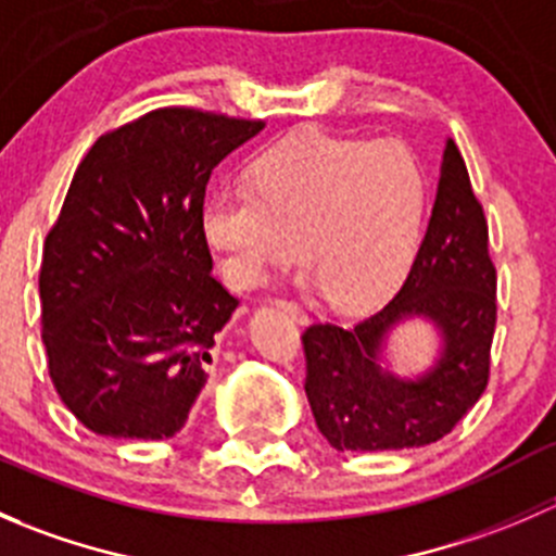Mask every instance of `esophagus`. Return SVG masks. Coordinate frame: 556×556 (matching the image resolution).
<instances>
[{
    "instance_id": "34e87169",
    "label": "esophagus",
    "mask_w": 556,
    "mask_h": 556,
    "mask_svg": "<svg viewBox=\"0 0 556 556\" xmlns=\"http://www.w3.org/2000/svg\"><path fill=\"white\" fill-rule=\"evenodd\" d=\"M277 306H279V309H285V312H290V314H293L295 319H299V317H304V309H301L299 304H293V301H277Z\"/></svg>"
}]
</instances>
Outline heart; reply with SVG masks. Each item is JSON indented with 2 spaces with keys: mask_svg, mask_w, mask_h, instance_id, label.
Returning <instances> with one entry per match:
<instances>
[{
  "mask_svg": "<svg viewBox=\"0 0 556 556\" xmlns=\"http://www.w3.org/2000/svg\"><path fill=\"white\" fill-rule=\"evenodd\" d=\"M428 174L403 142L309 134L257 155L247 188H217L201 233L233 290H252L290 252L336 306L387 299L412 271L428 220Z\"/></svg>",
  "mask_w": 556,
  "mask_h": 556,
  "instance_id": "1",
  "label": "heart"
}]
</instances>
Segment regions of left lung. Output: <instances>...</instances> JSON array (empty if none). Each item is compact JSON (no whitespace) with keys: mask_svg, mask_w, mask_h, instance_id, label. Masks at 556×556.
I'll return each instance as SVG.
<instances>
[{"mask_svg":"<svg viewBox=\"0 0 556 556\" xmlns=\"http://www.w3.org/2000/svg\"><path fill=\"white\" fill-rule=\"evenodd\" d=\"M495 285L484 212L450 139L428 233L395 299L350 328L314 323L304 333L306 397L328 444L390 452L444 439L490 379ZM408 324H425L437 350L428 367L397 375L391 344Z\"/></svg>","mask_w":556,"mask_h":556,"instance_id":"8db88e82","label":"left lung"}]
</instances>
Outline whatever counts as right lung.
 <instances>
[{
  "label": "right lung",
  "mask_w": 556,
  "mask_h": 556,
  "mask_svg": "<svg viewBox=\"0 0 556 556\" xmlns=\"http://www.w3.org/2000/svg\"><path fill=\"white\" fill-rule=\"evenodd\" d=\"M261 121L166 106L83 159L45 239L39 301L50 382L88 430L166 441L210 379L239 301L212 277L206 182Z\"/></svg>",
  "instance_id": "1"
}]
</instances>
